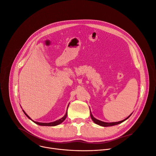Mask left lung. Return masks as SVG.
<instances>
[{
  "instance_id": "left-lung-1",
  "label": "left lung",
  "mask_w": 156,
  "mask_h": 156,
  "mask_svg": "<svg viewBox=\"0 0 156 156\" xmlns=\"http://www.w3.org/2000/svg\"><path fill=\"white\" fill-rule=\"evenodd\" d=\"M131 115H129L128 118H126V119H125L124 120H122L121 121H118V122H103V121H101L100 120H98L97 119H95L93 116L92 113H90V116H91V118L93 120V121L95 122V123L99 125H101L102 126H114V125H118L119 123H121L122 122L125 121L126 119H127Z\"/></svg>"
}]
</instances>
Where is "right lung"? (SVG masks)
Instances as JSON below:
<instances>
[{"label": "right lung", "instance_id": "right-lung-1", "mask_svg": "<svg viewBox=\"0 0 156 156\" xmlns=\"http://www.w3.org/2000/svg\"><path fill=\"white\" fill-rule=\"evenodd\" d=\"M23 112L25 114V115L29 118V119H30L31 120H32L28 115L27 114V113L24 112V111H23ZM66 116H67V112L66 113V114L62 118H61V119H59V120H57V121H54V122H48V123H45V122H36V121H34L35 123H36V124H37V125H40V126H56V125H59L60 123H61L62 122H63L64 120H65V119H66Z\"/></svg>", "mask_w": 156, "mask_h": 156}]
</instances>
